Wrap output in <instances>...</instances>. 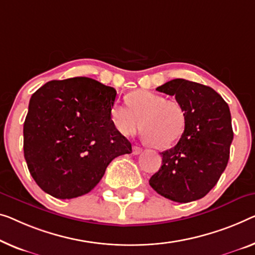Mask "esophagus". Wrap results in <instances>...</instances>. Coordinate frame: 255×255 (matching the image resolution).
<instances>
[{
    "instance_id": "34e87169",
    "label": "esophagus",
    "mask_w": 255,
    "mask_h": 255,
    "mask_svg": "<svg viewBox=\"0 0 255 255\" xmlns=\"http://www.w3.org/2000/svg\"><path fill=\"white\" fill-rule=\"evenodd\" d=\"M142 151L143 149L140 146H137V145L132 146V154H139Z\"/></svg>"
}]
</instances>
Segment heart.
Wrapping results in <instances>:
<instances>
[{
    "label": "heart",
    "instance_id": "obj_1",
    "mask_svg": "<svg viewBox=\"0 0 255 255\" xmlns=\"http://www.w3.org/2000/svg\"><path fill=\"white\" fill-rule=\"evenodd\" d=\"M126 102L128 108L115 104L111 110L112 125L121 135H134L142 125L144 138L158 149H166L184 134L187 112L178 102L149 90L132 91Z\"/></svg>",
    "mask_w": 255,
    "mask_h": 255
}]
</instances>
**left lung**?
<instances>
[{
    "label": "left lung",
    "mask_w": 255,
    "mask_h": 255,
    "mask_svg": "<svg viewBox=\"0 0 255 255\" xmlns=\"http://www.w3.org/2000/svg\"><path fill=\"white\" fill-rule=\"evenodd\" d=\"M175 96L187 112L184 134L161 152L162 165L149 183L159 195L177 203L203 198L225 172L234 138L229 106L211 87L174 79L157 88Z\"/></svg>",
    "instance_id": "1"
}]
</instances>
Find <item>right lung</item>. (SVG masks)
Segmentation results:
<instances>
[{"instance_id": "1", "label": "right lung", "mask_w": 255, "mask_h": 255, "mask_svg": "<svg viewBox=\"0 0 255 255\" xmlns=\"http://www.w3.org/2000/svg\"><path fill=\"white\" fill-rule=\"evenodd\" d=\"M115 88L90 78L54 80L32 95L24 123L30 175L58 199L86 195L131 144L111 121Z\"/></svg>"}]
</instances>
